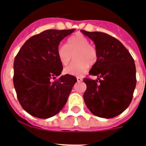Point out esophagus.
I'll return each mask as SVG.
<instances>
[{"label":"esophagus","instance_id":"esophagus-1","mask_svg":"<svg viewBox=\"0 0 146 146\" xmlns=\"http://www.w3.org/2000/svg\"><path fill=\"white\" fill-rule=\"evenodd\" d=\"M76 80H77L78 82H81V81H83V78H81V77H76Z\"/></svg>","mask_w":146,"mask_h":146}]
</instances>
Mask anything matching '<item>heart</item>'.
Instances as JSON below:
<instances>
[{"mask_svg":"<svg viewBox=\"0 0 146 146\" xmlns=\"http://www.w3.org/2000/svg\"><path fill=\"white\" fill-rule=\"evenodd\" d=\"M87 37L81 33H76L69 39L66 46L60 44L57 48L56 54L60 63L66 66L74 54L73 63L64 69V73L69 75L82 76L86 73L90 65L96 63L98 58L97 50L95 46L89 44Z\"/></svg>","mask_w":146,"mask_h":146,"instance_id":"1","label":"heart"}]
</instances>
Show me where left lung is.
I'll return each instance as SVG.
<instances>
[{"mask_svg":"<svg viewBox=\"0 0 146 146\" xmlns=\"http://www.w3.org/2000/svg\"><path fill=\"white\" fill-rule=\"evenodd\" d=\"M81 32L94 42L98 53L97 61L89 72L97 80L83 79L86 84L83 95L86 105L96 116L115 117L132 100L136 85L134 60L115 37L102 32Z\"/></svg>","mask_w":146,"mask_h":146,"instance_id":"8db88e82","label":"left lung"}]
</instances>
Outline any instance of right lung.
Wrapping results in <instances>:
<instances>
[{"label": "right lung", "instance_id": "add662e5", "mask_svg": "<svg viewBox=\"0 0 146 146\" xmlns=\"http://www.w3.org/2000/svg\"><path fill=\"white\" fill-rule=\"evenodd\" d=\"M75 31L46 30L24 43L14 62V86L20 104L40 119L56 115L67 101L76 78L60 75L56 51L60 41Z\"/></svg>", "mask_w": 146, "mask_h": 146}]
</instances>
